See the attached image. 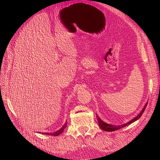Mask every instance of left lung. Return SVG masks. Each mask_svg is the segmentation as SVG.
<instances>
[{
  "label": "left lung",
  "mask_w": 160,
  "mask_h": 160,
  "mask_svg": "<svg viewBox=\"0 0 160 160\" xmlns=\"http://www.w3.org/2000/svg\"><path fill=\"white\" fill-rule=\"evenodd\" d=\"M147 105H148V103H146V105H145V106L143 107V108L142 109V110L141 111V112H140L136 117L134 118L133 119H132V120H130L129 122H128V123H124L123 125H111V124H109V123H107L104 122L103 121L101 120L99 118V116L97 115V118H98V124H99V126L100 127V128L103 130V131H106V132H114V131L115 130H118V129H119L121 128H124L125 126H128V125H130L131 123H132L133 122H135V121H137L138 119H139L140 118H141V116L142 115L143 113L144 112L145 109H146V107H147Z\"/></svg>",
  "instance_id": "1"
}]
</instances>
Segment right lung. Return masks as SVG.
<instances>
[{
    "instance_id": "right-lung-1",
    "label": "right lung",
    "mask_w": 160,
    "mask_h": 160,
    "mask_svg": "<svg viewBox=\"0 0 160 160\" xmlns=\"http://www.w3.org/2000/svg\"><path fill=\"white\" fill-rule=\"evenodd\" d=\"M67 122H65V123L62 125V127L61 128V129H59V130L58 131H57V132H53V133H42V134H44V135H52V136H57V135H59V134H61V133H62L63 132V131H64V129H65V128H66V127H67ZM38 133H40V132H38Z\"/></svg>"
}]
</instances>
